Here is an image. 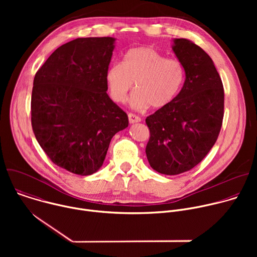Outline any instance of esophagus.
I'll return each instance as SVG.
<instances>
[{"label": "esophagus", "instance_id": "34e87169", "mask_svg": "<svg viewBox=\"0 0 257 257\" xmlns=\"http://www.w3.org/2000/svg\"><path fill=\"white\" fill-rule=\"evenodd\" d=\"M128 119H129V123L130 124H134V123H139L141 121V119L134 115V114H128Z\"/></svg>", "mask_w": 257, "mask_h": 257}]
</instances>
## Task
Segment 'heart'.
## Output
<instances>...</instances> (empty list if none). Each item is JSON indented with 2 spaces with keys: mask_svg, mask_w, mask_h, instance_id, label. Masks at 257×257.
<instances>
[{
  "mask_svg": "<svg viewBox=\"0 0 257 257\" xmlns=\"http://www.w3.org/2000/svg\"><path fill=\"white\" fill-rule=\"evenodd\" d=\"M104 80L114 101L124 102L135 81L130 105L135 109L149 105L158 109L172 102L181 90L185 68L179 60L165 58L154 48L137 47L124 55L122 63L106 69Z\"/></svg>",
  "mask_w": 257,
  "mask_h": 257,
  "instance_id": "b5f03b06",
  "label": "heart"
}]
</instances>
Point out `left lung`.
Segmentation results:
<instances>
[{
	"mask_svg": "<svg viewBox=\"0 0 257 257\" xmlns=\"http://www.w3.org/2000/svg\"><path fill=\"white\" fill-rule=\"evenodd\" d=\"M172 50L185 68V81L172 102L145 119L151 137L146 157L165 175H178L198 165L211 150L224 117V88L211 58L185 39Z\"/></svg>",
	"mask_w": 257,
	"mask_h": 257,
	"instance_id": "left-lung-1",
	"label": "left lung"
}]
</instances>
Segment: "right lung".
<instances>
[{
    "label": "right lung",
    "instance_id": "1",
    "mask_svg": "<svg viewBox=\"0 0 257 257\" xmlns=\"http://www.w3.org/2000/svg\"><path fill=\"white\" fill-rule=\"evenodd\" d=\"M116 39L84 38L58 48L36 72L31 124L51 161L80 176L97 172L127 114L106 93L104 80Z\"/></svg>",
    "mask_w": 257,
    "mask_h": 257
}]
</instances>
